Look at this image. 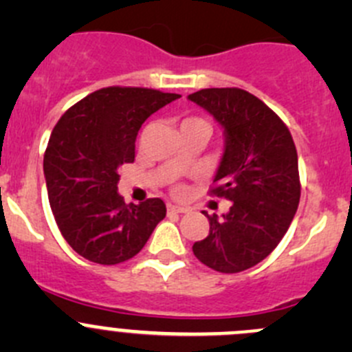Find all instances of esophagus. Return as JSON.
<instances>
[{"label": "esophagus", "mask_w": 352, "mask_h": 352, "mask_svg": "<svg viewBox=\"0 0 352 352\" xmlns=\"http://www.w3.org/2000/svg\"><path fill=\"white\" fill-rule=\"evenodd\" d=\"M168 212H186L187 208H182V206H175V204H168L166 206Z\"/></svg>", "instance_id": "obj_1"}]
</instances>
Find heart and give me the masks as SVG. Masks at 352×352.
Here are the masks:
<instances>
[{"label":"heart","instance_id":"obj_1","mask_svg":"<svg viewBox=\"0 0 352 352\" xmlns=\"http://www.w3.org/2000/svg\"><path fill=\"white\" fill-rule=\"evenodd\" d=\"M182 124H206V122L201 119H186ZM206 126H208V124H206Z\"/></svg>","mask_w":352,"mask_h":352}]
</instances>
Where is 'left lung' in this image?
<instances>
[{"instance_id":"obj_1","label":"left lung","mask_w":352,"mask_h":352,"mask_svg":"<svg viewBox=\"0 0 352 352\" xmlns=\"http://www.w3.org/2000/svg\"><path fill=\"white\" fill-rule=\"evenodd\" d=\"M187 98L221 126L211 192L232 201L226 214L208 216L209 235L192 245L194 255L218 272H242L264 261L293 221L301 192L296 148L285 122L248 91L204 88Z\"/></svg>"}]
</instances>
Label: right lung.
Listing matches in <instances>:
<instances>
[{"label": "right lung", "mask_w": 352, "mask_h": 352, "mask_svg": "<svg viewBox=\"0 0 352 352\" xmlns=\"http://www.w3.org/2000/svg\"><path fill=\"white\" fill-rule=\"evenodd\" d=\"M180 95L109 87L73 105L56 124L44 155L49 204L76 254L104 265L133 258L166 208L162 199L126 204L119 166L134 162L138 131Z\"/></svg>", "instance_id": "1"}]
</instances>
